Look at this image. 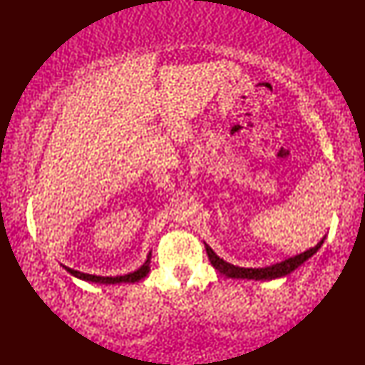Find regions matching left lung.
<instances>
[{
  "mask_svg": "<svg viewBox=\"0 0 365 365\" xmlns=\"http://www.w3.org/2000/svg\"><path fill=\"white\" fill-rule=\"evenodd\" d=\"M323 240L315 247H312V250L294 255V257H292V259H287L281 263H276V265H271V267H267V268H240V267H235V265H230V263L220 259L218 255H216L212 251V247L208 245H205V251H207L208 260H210L213 268L218 269L220 273L226 274L227 277L255 279V281H269V279H276V277L290 274L292 271H294L301 265V263H304L309 257H312V255L320 250V246L323 245Z\"/></svg>",
  "mask_w": 365,
  "mask_h": 365,
  "instance_id": "left-lung-1",
  "label": "left lung"
}]
</instances>
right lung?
Wrapping results in <instances>:
<instances>
[{"mask_svg": "<svg viewBox=\"0 0 365 365\" xmlns=\"http://www.w3.org/2000/svg\"><path fill=\"white\" fill-rule=\"evenodd\" d=\"M150 255H147V260L141 268H138L133 273H128L125 276H115V277H103V276H96V274H86L81 273V271H75L72 268L64 267L68 273L73 274L75 277H80L83 281H91V282H98V284H119V282H138L141 281L143 277L147 276V273L150 271Z\"/></svg>", "mask_w": 365, "mask_h": 365, "instance_id": "1", "label": "right lung"}]
</instances>
